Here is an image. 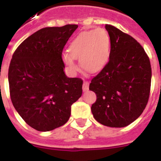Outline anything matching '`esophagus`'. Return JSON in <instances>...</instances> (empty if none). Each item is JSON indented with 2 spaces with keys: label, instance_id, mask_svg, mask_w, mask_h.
<instances>
[{
  "label": "esophagus",
  "instance_id": "obj_1",
  "mask_svg": "<svg viewBox=\"0 0 161 161\" xmlns=\"http://www.w3.org/2000/svg\"><path fill=\"white\" fill-rule=\"evenodd\" d=\"M89 88V82L88 81H84V83H83V90L84 92L87 91Z\"/></svg>",
  "mask_w": 161,
  "mask_h": 161
}]
</instances>
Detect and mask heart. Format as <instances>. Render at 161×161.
Returning <instances> with one entry per match:
<instances>
[{
  "instance_id": "b5f03b06",
  "label": "heart",
  "mask_w": 161,
  "mask_h": 161,
  "mask_svg": "<svg viewBox=\"0 0 161 161\" xmlns=\"http://www.w3.org/2000/svg\"><path fill=\"white\" fill-rule=\"evenodd\" d=\"M110 49V38L106 29L83 31L71 42L63 60L72 71L78 69L74 59H79V64L85 71L97 73L108 63Z\"/></svg>"
}]
</instances>
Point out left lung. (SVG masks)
<instances>
[{
    "instance_id": "8db88e82",
    "label": "left lung",
    "mask_w": 161,
    "mask_h": 161,
    "mask_svg": "<svg viewBox=\"0 0 161 161\" xmlns=\"http://www.w3.org/2000/svg\"><path fill=\"white\" fill-rule=\"evenodd\" d=\"M110 38V60L92 79L97 95L91 110L97 122L123 128L141 115L149 100L152 67L145 50L130 35L106 25Z\"/></svg>"
}]
</instances>
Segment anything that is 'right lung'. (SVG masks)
I'll list each match as a JSON object with an SVG mask.
<instances>
[{"mask_svg": "<svg viewBox=\"0 0 161 161\" xmlns=\"http://www.w3.org/2000/svg\"><path fill=\"white\" fill-rule=\"evenodd\" d=\"M77 24L42 28L15 50L8 72L13 106L27 124L40 132L64 125L82 96L83 80L64 74L62 52Z\"/></svg>", "mask_w": 161, "mask_h": 161, "instance_id": "add662e5", "label": "right lung"}]
</instances>
